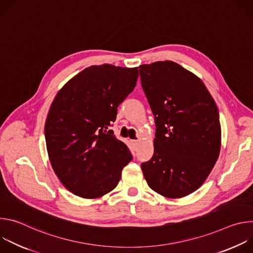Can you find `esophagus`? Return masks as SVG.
I'll return each instance as SVG.
<instances>
[{
    "label": "esophagus",
    "mask_w": 253,
    "mask_h": 253,
    "mask_svg": "<svg viewBox=\"0 0 253 253\" xmlns=\"http://www.w3.org/2000/svg\"><path fill=\"white\" fill-rule=\"evenodd\" d=\"M131 143L134 147L138 146V140H131Z\"/></svg>",
    "instance_id": "esophagus-1"
}]
</instances>
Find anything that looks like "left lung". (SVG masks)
Listing matches in <instances>:
<instances>
[{"label": "left lung", "instance_id": "left-lung-1", "mask_svg": "<svg viewBox=\"0 0 253 253\" xmlns=\"http://www.w3.org/2000/svg\"><path fill=\"white\" fill-rule=\"evenodd\" d=\"M142 88L154 115V154L141 169L149 187L167 198L197 190L217 161L219 113L204 83L172 61L139 66Z\"/></svg>", "mask_w": 253, "mask_h": 253}]
</instances>
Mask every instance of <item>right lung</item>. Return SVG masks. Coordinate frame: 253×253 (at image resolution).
<instances>
[{"label": "right lung", "instance_id": "1", "mask_svg": "<svg viewBox=\"0 0 253 253\" xmlns=\"http://www.w3.org/2000/svg\"><path fill=\"white\" fill-rule=\"evenodd\" d=\"M138 76L137 67L90 66L52 102L45 123L47 151L55 174L73 194L95 199L109 193L132 160L126 144L109 127Z\"/></svg>", "mask_w": 253, "mask_h": 253}]
</instances>
